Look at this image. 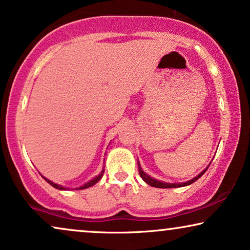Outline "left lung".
<instances>
[{
  "label": "left lung",
  "mask_w": 250,
  "mask_h": 250,
  "mask_svg": "<svg viewBox=\"0 0 250 250\" xmlns=\"http://www.w3.org/2000/svg\"><path fill=\"white\" fill-rule=\"evenodd\" d=\"M138 165H139V173H140V176L142 177V180L145 181L146 183H148L149 186H151V187H155V188H162V189H168V188H180V187H186V186H190L191 183H193V182H196V181L199 179V177L203 175V174L206 172L207 170V168L204 170V172H201L199 175L198 176H196L194 177V179H192V180H190V181H188V182H184V183H165V182H162V181H158V180H156V179H152V177H150L149 175H146V174L143 172L142 170V168H141V166H140V164L138 163Z\"/></svg>",
  "instance_id": "obj_1"
}]
</instances>
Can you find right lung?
I'll list each match as a JSON object with an SVG mask.
<instances>
[{
  "instance_id": "add662e5",
  "label": "right lung",
  "mask_w": 250,
  "mask_h": 250,
  "mask_svg": "<svg viewBox=\"0 0 250 250\" xmlns=\"http://www.w3.org/2000/svg\"><path fill=\"white\" fill-rule=\"evenodd\" d=\"M104 169H102V172L99 174L98 176H95L93 180H91L90 182H87L86 184H84L83 187H80L78 188V190H83V189H86V188H90V187H92V186H94L95 183H98L99 181L101 180V177L104 176ZM44 179H45V177H44ZM46 180V182L47 183H50L51 186H52L53 188H56V189H58V190H64V188L63 187H61V186H59V184H56V183H53V182H51V181H49L47 179H45Z\"/></svg>"
}]
</instances>
